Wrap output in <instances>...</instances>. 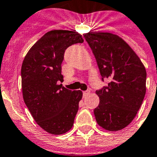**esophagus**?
Here are the masks:
<instances>
[{"mask_svg": "<svg viewBox=\"0 0 157 157\" xmlns=\"http://www.w3.org/2000/svg\"><path fill=\"white\" fill-rule=\"evenodd\" d=\"M89 93H90L89 90H87V91H84V92H83V95H84V97H85L86 95H89Z\"/></svg>", "mask_w": 157, "mask_h": 157, "instance_id": "34e87169", "label": "esophagus"}]
</instances>
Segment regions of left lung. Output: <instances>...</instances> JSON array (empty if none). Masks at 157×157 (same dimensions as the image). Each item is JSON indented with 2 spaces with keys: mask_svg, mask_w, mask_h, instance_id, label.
<instances>
[{
  "mask_svg": "<svg viewBox=\"0 0 157 157\" xmlns=\"http://www.w3.org/2000/svg\"><path fill=\"white\" fill-rule=\"evenodd\" d=\"M89 45L107 86L96 90L99 104L94 110L99 126L109 131L127 126L141 107L146 92V70L138 56L119 36L111 33H87Z\"/></svg>",
  "mask_w": 157,
  "mask_h": 157,
  "instance_id": "left-lung-1",
  "label": "left lung"
}]
</instances>
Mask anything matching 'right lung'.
Listing matches in <instances>:
<instances>
[{
  "label": "right lung",
  "instance_id": "add662e5",
  "mask_svg": "<svg viewBox=\"0 0 157 157\" xmlns=\"http://www.w3.org/2000/svg\"><path fill=\"white\" fill-rule=\"evenodd\" d=\"M84 42L77 32L54 30L30 49L21 68L24 103L37 124L46 132L60 135L73 127L82 92L64 88L62 63L65 50Z\"/></svg>",
  "mask_w": 157,
  "mask_h": 157
}]
</instances>
